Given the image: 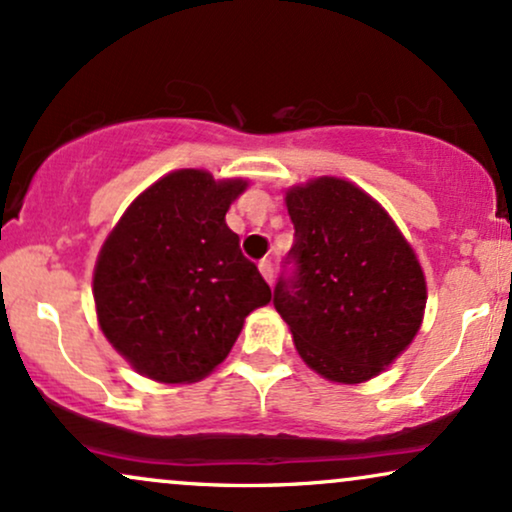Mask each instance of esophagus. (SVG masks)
<instances>
[{"label":"esophagus","mask_w":512,"mask_h":512,"mask_svg":"<svg viewBox=\"0 0 512 512\" xmlns=\"http://www.w3.org/2000/svg\"><path fill=\"white\" fill-rule=\"evenodd\" d=\"M260 272L264 276V281L272 283L274 281V264H272V260H267V257H264V260L260 262Z\"/></svg>","instance_id":"obj_1"}]
</instances>
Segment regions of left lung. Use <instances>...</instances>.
I'll return each mask as SVG.
<instances>
[{"label":"left lung","mask_w":512,"mask_h":512,"mask_svg":"<svg viewBox=\"0 0 512 512\" xmlns=\"http://www.w3.org/2000/svg\"><path fill=\"white\" fill-rule=\"evenodd\" d=\"M295 240L274 288L298 353L324 379L377 377L420 331L427 283L386 209L350 181L322 176L286 193Z\"/></svg>","instance_id":"1"}]
</instances>
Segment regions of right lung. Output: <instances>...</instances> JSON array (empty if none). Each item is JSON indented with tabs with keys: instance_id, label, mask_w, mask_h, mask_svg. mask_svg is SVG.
<instances>
[{
	"instance_id": "1",
	"label": "right lung",
	"mask_w": 512,
	"mask_h": 512,
	"mask_svg": "<svg viewBox=\"0 0 512 512\" xmlns=\"http://www.w3.org/2000/svg\"><path fill=\"white\" fill-rule=\"evenodd\" d=\"M248 183L181 169L123 212L95 264L97 319L135 372L190 384L221 365L245 317L272 300L226 226Z\"/></svg>"
}]
</instances>
